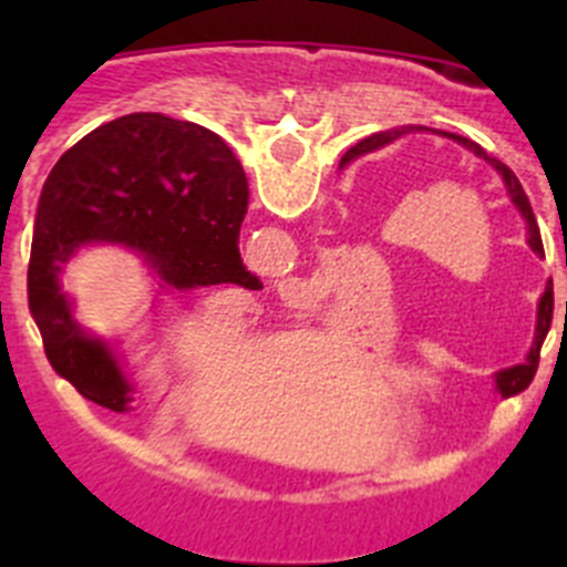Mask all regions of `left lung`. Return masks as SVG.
<instances>
[{
  "label": "left lung",
  "mask_w": 567,
  "mask_h": 567,
  "mask_svg": "<svg viewBox=\"0 0 567 567\" xmlns=\"http://www.w3.org/2000/svg\"><path fill=\"white\" fill-rule=\"evenodd\" d=\"M414 127H398V130H389V133H374L369 135V138H363V142L354 144L349 153L343 155V162H352V158H358V155H365L372 153V150L378 147H385V144L398 142L400 135L412 133ZM443 133V130H440ZM445 138H452V142L463 144L465 150H471L474 155H480V158H485V162L491 164V167L497 169L499 178H503L505 189H508V198L511 204L519 209V215H523L525 221V235H528V247L534 249V252L539 255V258H545V249H543V235H539V224H537V215H534V209H530V202L528 195H525L523 184H519V178L514 173H511L508 167H505L503 162H497L494 155L485 153L483 147H480L477 142H471V138H465V135H457V133H443ZM565 315H567V303H565ZM550 318H554V284H545V292L543 298H539L537 303V332H534V343H530V352L525 354V363L519 365H511V369H503V372H497L494 378H497V389L503 398H511V394H519L523 389H528L530 380H534V374H537V365H539V349H543V340L545 334H548L550 329Z\"/></svg>",
  "instance_id": "obj_1"
}]
</instances>
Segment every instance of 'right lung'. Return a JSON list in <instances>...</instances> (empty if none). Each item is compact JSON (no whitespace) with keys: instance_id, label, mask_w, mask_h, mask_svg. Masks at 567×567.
Masks as SVG:
<instances>
[{"instance_id":"1","label":"right lung","mask_w":567,"mask_h":567,"mask_svg":"<svg viewBox=\"0 0 567 567\" xmlns=\"http://www.w3.org/2000/svg\"><path fill=\"white\" fill-rule=\"evenodd\" d=\"M247 204L233 147L202 124L130 113L73 144L42 187L28 264L30 315L50 365L87 400L127 412L133 383L113 346L79 327L59 272L87 244H118L142 255L167 292L258 289L238 252Z\"/></svg>"}]
</instances>
